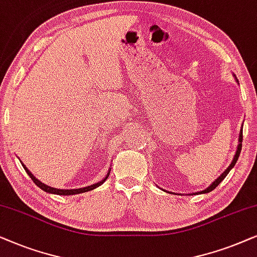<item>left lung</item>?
Wrapping results in <instances>:
<instances>
[{
	"mask_svg": "<svg viewBox=\"0 0 257 257\" xmlns=\"http://www.w3.org/2000/svg\"><path fill=\"white\" fill-rule=\"evenodd\" d=\"M242 138H243V135H242V129H241V132H240V136H238V146H237V150H236V154H235L234 159H232V161H231L230 166H229L228 168L225 169L224 172L222 173L221 175L218 176L217 179L215 180L214 182L210 184L209 187L207 188V189H204V190H202V191H197V193H194V195H196V194H207V193H209V191L214 190L215 188H216V187L218 186V184H220V183L222 182V181L224 180V177L228 175L229 172H230V170H231L232 168H234V166H235V164H236V161L238 160V156H240V153H241V149H242V140H243V139H242ZM167 193H168V191H167Z\"/></svg>",
	"mask_w": 257,
	"mask_h": 257,
	"instance_id": "obj_1",
	"label": "left lung"
}]
</instances>
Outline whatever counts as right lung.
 <instances>
[{
  "label": "right lung",
  "instance_id": "obj_1",
  "mask_svg": "<svg viewBox=\"0 0 257 257\" xmlns=\"http://www.w3.org/2000/svg\"><path fill=\"white\" fill-rule=\"evenodd\" d=\"M22 166H23V168H25L26 173L28 174V175L30 176V179H32V180L34 181V183H35L37 187H40L41 189L46 191V193H49V194H57V195H75V194H81V193H85V191H90V190H93V189H95V188L100 187L101 184L103 183L104 181L108 179L109 173H110V170H109L108 174H107V175H105V177H104L103 180L100 181V182L95 183V184H91V186H88V187H84V188H78V189H57V188L49 187V186H47V184H44V183L41 182V181L37 180L36 177L34 176L33 174L29 172L28 168H27V167L25 166V164L22 163Z\"/></svg>",
  "mask_w": 257,
  "mask_h": 257
}]
</instances>
